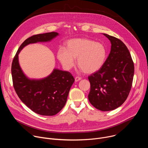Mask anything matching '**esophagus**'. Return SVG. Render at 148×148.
<instances>
[{"instance_id": "1", "label": "esophagus", "mask_w": 148, "mask_h": 148, "mask_svg": "<svg viewBox=\"0 0 148 148\" xmlns=\"http://www.w3.org/2000/svg\"><path fill=\"white\" fill-rule=\"evenodd\" d=\"M81 79V78L80 77H75V82H77V81H78Z\"/></svg>"}]
</instances>
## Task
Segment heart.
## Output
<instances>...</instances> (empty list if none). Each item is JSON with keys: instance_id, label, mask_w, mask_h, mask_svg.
Returning a JSON list of instances; mask_svg holds the SVG:
<instances>
[{"instance_id": "obj_1", "label": "heart", "mask_w": 148, "mask_h": 148, "mask_svg": "<svg viewBox=\"0 0 148 148\" xmlns=\"http://www.w3.org/2000/svg\"><path fill=\"white\" fill-rule=\"evenodd\" d=\"M57 57L67 70L74 66L77 58L80 69L87 74H92L103 66L107 57V49L102 43L90 38H74L67 41L66 49H58Z\"/></svg>"}]
</instances>
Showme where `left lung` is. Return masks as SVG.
<instances>
[{
    "label": "left lung",
    "mask_w": 148,
    "mask_h": 148,
    "mask_svg": "<svg viewBox=\"0 0 148 148\" xmlns=\"http://www.w3.org/2000/svg\"><path fill=\"white\" fill-rule=\"evenodd\" d=\"M111 41L110 53L102 68L88 76V100L102 111L114 110L125 101L132 86L134 64L125 45L118 38L103 34Z\"/></svg>",
    "instance_id": "8db88e82"
}]
</instances>
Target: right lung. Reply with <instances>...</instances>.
<instances>
[{
  "mask_svg": "<svg viewBox=\"0 0 148 148\" xmlns=\"http://www.w3.org/2000/svg\"><path fill=\"white\" fill-rule=\"evenodd\" d=\"M58 34L56 32H50L29 37L18 48L12 64L13 85L18 98L31 110L41 115L53 116L62 109L74 78L69 71L54 69L44 79H29L21 70L18 54L26 45L50 41Z\"/></svg>",
  "mask_w": 148,
  "mask_h": 148,
  "instance_id": "1",
  "label": "right lung"
}]
</instances>
